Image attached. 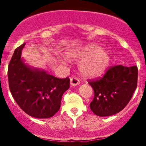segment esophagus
Masks as SVG:
<instances>
[{
  "label": "esophagus",
  "mask_w": 146,
  "mask_h": 146,
  "mask_svg": "<svg viewBox=\"0 0 146 146\" xmlns=\"http://www.w3.org/2000/svg\"><path fill=\"white\" fill-rule=\"evenodd\" d=\"M70 84H71V86H77V85L80 84V80L77 79V77H71V79H70Z\"/></svg>",
  "instance_id": "1"
}]
</instances>
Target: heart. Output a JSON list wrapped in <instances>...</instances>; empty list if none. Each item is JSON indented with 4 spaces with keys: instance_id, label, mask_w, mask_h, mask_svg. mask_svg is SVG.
I'll use <instances>...</instances> for the list:
<instances>
[{
    "instance_id": "b5f03b06",
    "label": "heart",
    "mask_w": 146,
    "mask_h": 146,
    "mask_svg": "<svg viewBox=\"0 0 146 146\" xmlns=\"http://www.w3.org/2000/svg\"><path fill=\"white\" fill-rule=\"evenodd\" d=\"M80 60V72L86 78H96L106 72L110 64L109 52L96 44H89L72 55Z\"/></svg>"
}]
</instances>
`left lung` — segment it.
<instances>
[{"mask_svg": "<svg viewBox=\"0 0 146 146\" xmlns=\"http://www.w3.org/2000/svg\"><path fill=\"white\" fill-rule=\"evenodd\" d=\"M136 66L110 67L102 77L89 80L94 97L90 104L93 113L99 116H110L121 111L131 100L137 85Z\"/></svg>", "mask_w": 146, "mask_h": 146, "instance_id": "1", "label": "left lung"}]
</instances>
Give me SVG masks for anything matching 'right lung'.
I'll list each match as a JSON object with an SVG mask.
<instances>
[{"label": "right lung", "mask_w": 146, "mask_h": 146, "mask_svg": "<svg viewBox=\"0 0 146 146\" xmlns=\"http://www.w3.org/2000/svg\"><path fill=\"white\" fill-rule=\"evenodd\" d=\"M24 46L25 44L15 50L9 64L10 91L25 113L37 118H50L60 109L62 96L69 89L70 79H60L44 71L31 69L21 58Z\"/></svg>", "instance_id": "1"}]
</instances>
